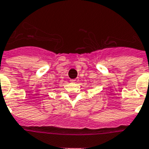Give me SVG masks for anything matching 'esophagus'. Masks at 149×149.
Wrapping results in <instances>:
<instances>
[{
  "mask_svg": "<svg viewBox=\"0 0 149 149\" xmlns=\"http://www.w3.org/2000/svg\"><path fill=\"white\" fill-rule=\"evenodd\" d=\"M78 81V78H75V79H71L70 81H71V82H77Z\"/></svg>",
  "mask_w": 149,
  "mask_h": 149,
  "instance_id": "esophagus-1",
  "label": "esophagus"
}]
</instances>
